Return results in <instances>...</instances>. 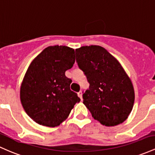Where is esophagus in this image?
<instances>
[{
  "mask_svg": "<svg viewBox=\"0 0 155 155\" xmlns=\"http://www.w3.org/2000/svg\"><path fill=\"white\" fill-rule=\"evenodd\" d=\"M78 97H79L81 99V100H83V93H82V91H80L79 92H78Z\"/></svg>",
  "mask_w": 155,
  "mask_h": 155,
  "instance_id": "1",
  "label": "esophagus"
}]
</instances>
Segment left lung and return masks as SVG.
<instances>
[{
    "instance_id": "1",
    "label": "left lung",
    "mask_w": 155,
    "mask_h": 155,
    "mask_svg": "<svg viewBox=\"0 0 155 155\" xmlns=\"http://www.w3.org/2000/svg\"><path fill=\"white\" fill-rule=\"evenodd\" d=\"M75 54L90 84L83 94V104L94 119L107 127L124 122L133 110L135 91L119 61L99 45L83 46Z\"/></svg>"
}]
</instances>
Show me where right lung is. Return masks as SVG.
Returning <instances> with one entry per match:
<instances>
[{
    "label": "right lung",
    "instance_id": "1",
    "mask_svg": "<svg viewBox=\"0 0 155 155\" xmlns=\"http://www.w3.org/2000/svg\"><path fill=\"white\" fill-rule=\"evenodd\" d=\"M74 50L63 45L46 48L31 61L20 86V101L31 119L43 126H58L81 101L70 90L65 72L75 61Z\"/></svg>",
    "mask_w": 155,
    "mask_h": 155
}]
</instances>
